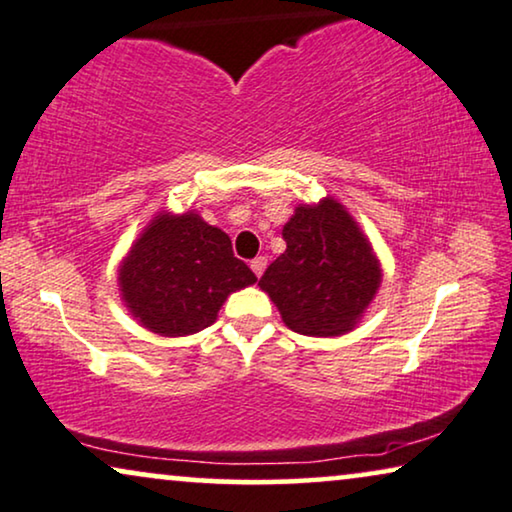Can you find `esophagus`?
I'll return each mask as SVG.
<instances>
[{
	"label": "esophagus",
	"instance_id": "34e87169",
	"mask_svg": "<svg viewBox=\"0 0 512 512\" xmlns=\"http://www.w3.org/2000/svg\"><path fill=\"white\" fill-rule=\"evenodd\" d=\"M250 269L255 271V276H262L264 269H267V257H255V260L250 262Z\"/></svg>",
	"mask_w": 512,
	"mask_h": 512
}]
</instances>
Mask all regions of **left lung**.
<instances>
[{
  "mask_svg": "<svg viewBox=\"0 0 512 512\" xmlns=\"http://www.w3.org/2000/svg\"><path fill=\"white\" fill-rule=\"evenodd\" d=\"M283 238L288 248L260 278L283 323L306 337L351 332L381 285V264L358 222L325 196L297 206Z\"/></svg>",
  "mask_w": 512,
  "mask_h": 512,
  "instance_id": "obj_1",
  "label": "left lung"
}]
</instances>
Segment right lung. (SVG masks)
<instances>
[{
    "instance_id": "1",
    "label": "right lung",
    "mask_w": 512,
    "mask_h": 512,
    "mask_svg": "<svg viewBox=\"0 0 512 512\" xmlns=\"http://www.w3.org/2000/svg\"><path fill=\"white\" fill-rule=\"evenodd\" d=\"M255 281L248 264L234 257L231 238L192 210L156 215L119 267L126 309L161 337L213 325L224 299Z\"/></svg>"
}]
</instances>
